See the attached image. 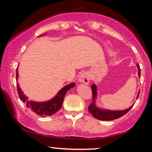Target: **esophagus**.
Listing matches in <instances>:
<instances>
[{
    "mask_svg": "<svg viewBox=\"0 0 152 152\" xmlns=\"http://www.w3.org/2000/svg\"><path fill=\"white\" fill-rule=\"evenodd\" d=\"M78 81L81 83H84L86 84H88L90 82V77L88 74L87 72H82L80 74Z\"/></svg>",
    "mask_w": 152,
    "mask_h": 152,
    "instance_id": "esophagus-1",
    "label": "esophagus"
}]
</instances>
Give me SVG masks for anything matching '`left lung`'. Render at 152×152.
I'll return each mask as SVG.
<instances>
[{"instance_id": "left-lung-1", "label": "left lung", "mask_w": 152, "mask_h": 152, "mask_svg": "<svg viewBox=\"0 0 152 152\" xmlns=\"http://www.w3.org/2000/svg\"><path fill=\"white\" fill-rule=\"evenodd\" d=\"M137 67L138 68V75L140 77V68L138 64H137ZM91 88L92 91V99L93 100H92L91 105L88 107V110L92 116L96 118V119L101 121H111L118 119V118L125 115L133 106V104L129 109L123 110H111L99 108L96 105V100L97 99V87L96 84H92ZM139 94H140V92H139L137 96V99H138Z\"/></svg>"}]
</instances>
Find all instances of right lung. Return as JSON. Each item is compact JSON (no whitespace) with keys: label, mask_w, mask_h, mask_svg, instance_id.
Listing matches in <instances>:
<instances>
[{"label":"right lung","mask_w":152,"mask_h":152,"mask_svg":"<svg viewBox=\"0 0 152 152\" xmlns=\"http://www.w3.org/2000/svg\"><path fill=\"white\" fill-rule=\"evenodd\" d=\"M18 78H19V73H18L17 68L16 70L17 80H18ZM74 86H75V83L74 82H72V83L63 87L58 92L57 94L51 100H49V101L45 102H36L33 101H29L28 97L25 96L23 94V92L21 91V89H20L19 84L17 83V92L20 99L26 104L27 108H29L32 111L36 113L37 115H39L41 117L51 116V115L55 114L56 112H58L61 109V105H62L64 100V96H65L67 91H68L70 88H73Z\"/></svg>","instance_id":"right-lung-1"}]
</instances>
